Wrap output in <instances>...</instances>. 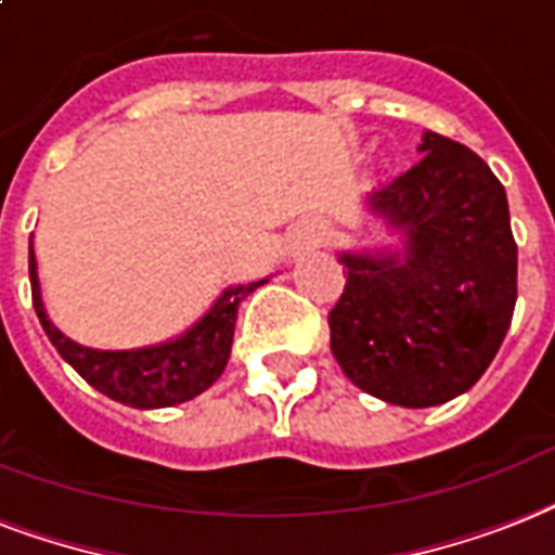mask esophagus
<instances>
[{"label": "esophagus", "mask_w": 555, "mask_h": 555, "mask_svg": "<svg viewBox=\"0 0 555 555\" xmlns=\"http://www.w3.org/2000/svg\"><path fill=\"white\" fill-rule=\"evenodd\" d=\"M321 240H324V231H321L318 222H300V225H295V231H292V246L298 248V251H304V248H315Z\"/></svg>", "instance_id": "esophagus-1"}]
</instances>
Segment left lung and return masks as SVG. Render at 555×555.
<instances>
[{
	"mask_svg": "<svg viewBox=\"0 0 555 555\" xmlns=\"http://www.w3.org/2000/svg\"><path fill=\"white\" fill-rule=\"evenodd\" d=\"M423 158L373 191L402 255L341 251L347 283L330 347L356 388L390 405L461 397L495 359L518 298L504 184L457 141L425 132Z\"/></svg>",
	"mask_w": 555,
	"mask_h": 555,
	"instance_id": "8db88e82",
	"label": "left lung"
}]
</instances>
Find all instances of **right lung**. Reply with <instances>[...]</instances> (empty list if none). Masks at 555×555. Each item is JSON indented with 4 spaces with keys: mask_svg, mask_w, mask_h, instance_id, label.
<instances>
[{
    "mask_svg": "<svg viewBox=\"0 0 555 555\" xmlns=\"http://www.w3.org/2000/svg\"><path fill=\"white\" fill-rule=\"evenodd\" d=\"M28 272H31L34 309L49 341L57 347V353L94 390L130 408L179 405V402L199 397L202 390H208L229 364L240 300L266 283L255 281L248 286H229L188 333L170 338L165 345L139 347V350H94L63 336L46 315L34 243L28 246Z\"/></svg>",
    "mask_w": 555,
    "mask_h": 555,
    "instance_id": "1",
    "label": "right lung"
}]
</instances>
